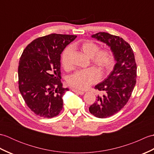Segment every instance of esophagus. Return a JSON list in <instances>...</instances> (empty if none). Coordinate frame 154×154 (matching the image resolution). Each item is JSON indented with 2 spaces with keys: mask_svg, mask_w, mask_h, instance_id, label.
Here are the masks:
<instances>
[{
  "mask_svg": "<svg viewBox=\"0 0 154 154\" xmlns=\"http://www.w3.org/2000/svg\"><path fill=\"white\" fill-rule=\"evenodd\" d=\"M71 90L73 91V92H75V93H78V94H81V95H82V94H83L84 93H85V92L84 91H79V90H77V89H71Z\"/></svg>",
  "mask_w": 154,
  "mask_h": 154,
  "instance_id": "esophagus-1",
  "label": "esophagus"
}]
</instances>
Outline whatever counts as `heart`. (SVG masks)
<instances>
[{
    "label": "heart",
    "mask_w": 154,
    "mask_h": 154,
    "mask_svg": "<svg viewBox=\"0 0 154 154\" xmlns=\"http://www.w3.org/2000/svg\"><path fill=\"white\" fill-rule=\"evenodd\" d=\"M78 47L87 56L91 58V63L97 67L102 74H106L113 69L115 65V55L109 48L100 49V45L93 41L87 40L78 45ZM72 49L65 48L61 55V63L65 69L72 67ZM95 67L75 72L69 76L67 83L75 89L84 90L91 85L96 83L100 79V73Z\"/></svg>",
    "instance_id": "heart-1"
}]
</instances>
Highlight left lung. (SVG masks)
<instances>
[{"mask_svg":"<svg viewBox=\"0 0 154 154\" xmlns=\"http://www.w3.org/2000/svg\"><path fill=\"white\" fill-rule=\"evenodd\" d=\"M92 37L110 47L116 61L113 71L94 89L103 92L89 107V112L99 119L114 115L128 102L136 83L137 65L130 45L122 38L106 32H99Z\"/></svg>","mask_w":154,"mask_h":154,"instance_id":"obj_1","label":"left lung"}]
</instances>
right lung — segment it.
I'll return each mask as SVG.
<instances>
[{"label": "right lung", "mask_w": 154, "mask_h": 154, "mask_svg": "<svg viewBox=\"0 0 154 154\" xmlns=\"http://www.w3.org/2000/svg\"><path fill=\"white\" fill-rule=\"evenodd\" d=\"M76 35L51 34L35 39L23 51L18 65V87L29 109L43 118L57 116L69 89L61 81V54Z\"/></svg>", "instance_id": "obj_1"}]
</instances>
